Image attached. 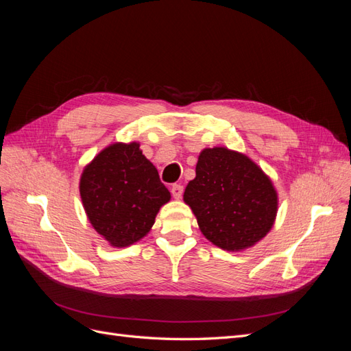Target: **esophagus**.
I'll return each mask as SVG.
<instances>
[{
	"mask_svg": "<svg viewBox=\"0 0 351 351\" xmlns=\"http://www.w3.org/2000/svg\"><path fill=\"white\" fill-rule=\"evenodd\" d=\"M171 195L174 196V199L182 197V195H183V186L182 184H173Z\"/></svg>",
	"mask_w": 351,
	"mask_h": 351,
	"instance_id": "esophagus-1",
	"label": "esophagus"
}]
</instances>
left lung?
I'll return each instance as SVG.
<instances>
[{"instance_id":"8db88e82","label":"left lung","mask_w":351,"mask_h":351,"mask_svg":"<svg viewBox=\"0 0 351 351\" xmlns=\"http://www.w3.org/2000/svg\"><path fill=\"white\" fill-rule=\"evenodd\" d=\"M199 228L215 246L239 252L268 234L278 210L271 178L252 159L227 147H206L184 196Z\"/></svg>"}]
</instances>
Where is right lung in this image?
Returning a JSON list of instances; mask_svg holds the SVG:
<instances>
[{"instance_id":"1","label":"right lung","mask_w":351,"mask_h":351,"mask_svg":"<svg viewBox=\"0 0 351 351\" xmlns=\"http://www.w3.org/2000/svg\"><path fill=\"white\" fill-rule=\"evenodd\" d=\"M139 143H112L84 167L80 197L92 227L114 247H127L151 231L159 208L171 199Z\"/></svg>"}]
</instances>
